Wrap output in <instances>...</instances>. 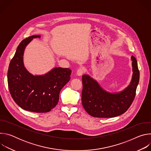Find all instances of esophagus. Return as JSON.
<instances>
[{
  "label": "esophagus",
  "instance_id": "34e87169",
  "mask_svg": "<svg viewBox=\"0 0 151 151\" xmlns=\"http://www.w3.org/2000/svg\"><path fill=\"white\" fill-rule=\"evenodd\" d=\"M85 72V69L83 68H80L78 69L76 74L78 76H82L83 75V73Z\"/></svg>",
  "mask_w": 151,
  "mask_h": 151
}]
</instances>
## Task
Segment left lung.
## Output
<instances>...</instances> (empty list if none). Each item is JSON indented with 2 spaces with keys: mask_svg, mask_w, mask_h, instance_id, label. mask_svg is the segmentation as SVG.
Instances as JSON below:
<instances>
[{
  "mask_svg": "<svg viewBox=\"0 0 151 151\" xmlns=\"http://www.w3.org/2000/svg\"><path fill=\"white\" fill-rule=\"evenodd\" d=\"M131 60L132 78L130 84L121 91H107L90 75L82 76V103L89 115L97 118H113L122 115L130 107L136 96L140 76L136 58L132 55Z\"/></svg>",
  "mask_w": 151,
  "mask_h": 151,
  "instance_id": "obj_1",
  "label": "left lung"
}]
</instances>
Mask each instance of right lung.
<instances>
[{"label": "right lung", "instance_id": "add662e5", "mask_svg": "<svg viewBox=\"0 0 151 151\" xmlns=\"http://www.w3.org/2000/svg\"><path fill=\"white\" fill-rule=\"evenodd\" d=\"M40 35H33L21 42L8 71L11 95L23 109L36 113L50 112L57 104L61 90L70 79L71 70L54 68L48 73L34 75L24 67L23 55L27 45Z\"/></svg>", "mask_w": 151, "mask_h": 151}]
</instances>
